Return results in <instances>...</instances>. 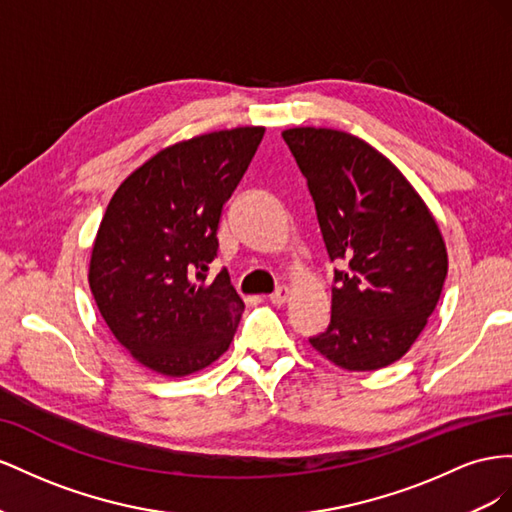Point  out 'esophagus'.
<instances>
[{
  "mask_svg": "<svg viewBox=\"0 0 512 512\" xmlns=\"http://www.w3.org/2000/svg\"><path fill=\"white\" fill-rule=\"evenodd\" d=\"M289 300V289L287 287H279L274 291V294H270V302L274 304V306H281V304H285Z\"/></svg>",
  "mask_w": 512,
  "mask_h": 512,
  "instance_id": "esophagus-1",
  "label": "esophagus"
}]
</instances>
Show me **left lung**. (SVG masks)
I'll return each mask as SVG.
<instances>
[{
  "mask_svg": "<svg viewBox=\"0 0 512 512\" xmlns=\"http://www.w3.org/2000/svg\"><path fill=\"white\" fill-rule=\"evenodd\" d=\"M283 139L339 264L330 324L309 343L347 371L382 369L412 347L440 300L442 233L412 184L367 141L332 128H289Z\"/></svg>",
  "mask_w": 512,
  "mask_h": 512,
  "instance_id": "left-lung-1",
  "label": "left lung"
}]
</instances>
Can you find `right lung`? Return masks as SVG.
<instances>
[{
    "label": "right lung",
    "instance_id": "1",
    "mask_svg": "<svg viewBox=\"0 0 512 512\" xmlns=\"http://www.w3.org/2000/svg\"><path fill=\"white\" fill-rule=\"evenodd\" d=\"M264 133L246 126L175 143L109 201L90 287L109 330L143 367L184 377L227 352L244 302L225 270L208 279V264L225 201Z\"/></svg>",
    "mask_w": 512,
    "mask_h": 512
}]
</instances>
